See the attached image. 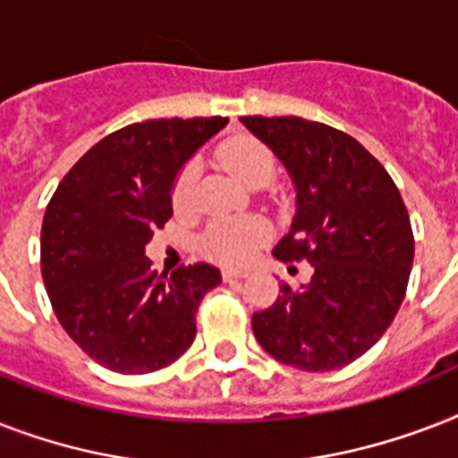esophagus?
<instances>
[{
    "mask_svg": "<svg viewBox=\"0 0 458 458\" xmlns=\"http://www.w3.org/2000/svg\"><path fill=\"white\" fill-rule=\"evenodd\" d=\"M242 278H247V271H240V268H225V271H223V280H225V283Z\"/></svg>",
    "mask_w": 458,
    "mask_h": 458,
    "instance_id": "1",
    "label": "esophagus"
}]
</instances>
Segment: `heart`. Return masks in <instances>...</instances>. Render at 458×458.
<instances>
[{
    "label": "heart",
    "mask_w": 458,
    "mask_h": 458,
    "mask_svg": "<svg viewBox=\"0 0 458 458\" xmlns=\"http://www.w3.org/2000/svg\"><path fill=\"white\" fill-rule=\"evenodd\" d=\"M218 161L225 165V171L242 185H250L254 180H271L273 175V154L268 147L261 145L254 138H235L225 142L218 149ZM194 171L185 168L175 182L173 201L175 207H185L192 197ZM266 240V225L259 218H228V221L214 223L201 237V250L208 257L223 264H242L257 251V247Z\"/></svg>",
    "instance_id": "obj_1"
}]
</instances>
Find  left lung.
I'll return each instance as SVG.
<instances>
[{
  "label": "left lung",
  "instance_id": "obj_1",
  "mask_svg": "<svg viewBox=\"0 0 458 458\" xmlns=\"http://www.w3.org/2000/svg\"><path fill=\"white\" fill-rule=\"evenodd\" d=\"M285 165L297 192L280 261H309L311 283H283L276 304L251 316L276 361L326 373L376 344L404 301L413 233L404 201L380 161L354 138L297 116H242Z\"/></svg>",
  "mask_w": 458,
  "mask_h": 458
}]
</instances>
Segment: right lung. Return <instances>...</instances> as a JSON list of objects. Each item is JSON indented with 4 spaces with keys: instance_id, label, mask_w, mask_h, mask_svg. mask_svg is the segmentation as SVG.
Masks as SVG:
<instances>
[{
    "instance_id": "right-lung-1",
    "label": "right lung",
    "mask_w": 458,
    "mask_h": 458,
    "mask_svg": "<svg viewBox=\"0 0 458 458\" xmlns=\"http://www.w3.org/2000/svg\"><path fill=\"white\" fill-rule=\"evenodd\" d=\"M225 125L221 116L125 125L56 187L42 221V280L68 337L104 369L152 373L194 342V313L221 271L180 266L165 278L145 247L173 216L180 171Z\"/></svg>"
}]
</instances>
